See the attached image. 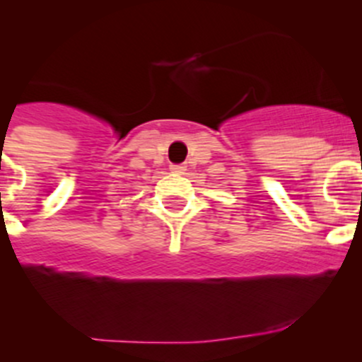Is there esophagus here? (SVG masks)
I'll use <instances>...</instances> for the list:
<instances>
[{"mask_svg": "<svg viewBox=\"0 0 362 362\" xmlns=\"http://www.w3.org/2000/svg\"><path fill=\"white\" fill-rule=\"evenodd\" d=\"M185 168H187V166H185V164H171L170 170L173 171V173H184Z\"/></svg>", "mask_w": 362, "mask_h": 362, "instance_id": "1", "label": "esophagus"}]
</instances>
